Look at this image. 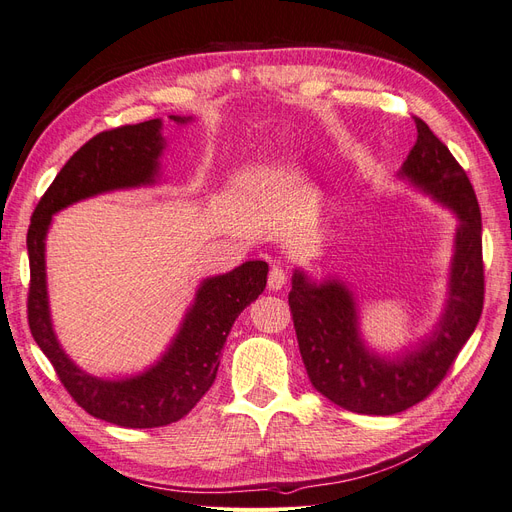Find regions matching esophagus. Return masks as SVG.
Returning a JSON list of instances; mask_svg holds the SVG:
<instances>
[{"instance_id":"34e87169","label":"esophagus","mask_w":512,"mask_h":512,"mask_svg":"<svg viewBox=\"0 0 512 512\" xmlns=\"http://www.w3.org/2000/svg\"><path fill=\"white\" fill-rule=\"evenodd\" d=\"M286 282H288V275H286V271H284L282 267L273 265V267H271V271H269V280H267L269 290H275V292H277V290H282Z\"/></svg>"}]
</instances>
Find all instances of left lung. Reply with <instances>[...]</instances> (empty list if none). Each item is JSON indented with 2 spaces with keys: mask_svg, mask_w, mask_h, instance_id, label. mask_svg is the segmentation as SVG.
I'll list each match as a JSON object with an SVG mask.
<instances>
[{
  "mask_svg": "<svg viewBox=\"0 0 512 512\" xmlns=\"http://www.w3.org/2000/svg\"><path fill=\"white\" fill-rule=\"evenodd\" d=\"M414 123L416 143L397 179L457 220L436 327L418 342L380 352L361 331V307L348 280L339 275L314 280L303 267L292 271L288 303L307 376L320 395L356 414L389 416L425 399L446 376L483 312V224L472 183L427 123Z\"/></svg>",
  "mask_w": 512,
  "mask_h": 512,
  "instance_id": "8db88e82",
  "label": "left lung"
}]
</instances>
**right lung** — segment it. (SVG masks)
Instances as JSON below:
<instances>
[{"instance_id":"right-lung-1","label":"right lung","mask_w":512,"mask_h":512,"mask_svg":"<svg viewBox=\"0 0 512 512\" xmlns=\"http://www.w3.org/2000/svg\"><path fill=\"white\" fill-rule=\"evenodd\" d=\"M179 126L194 117L170 115ZM162 119L102 132L85 143L59 170L38 203L27 232L29 329L76 404L100 421L128 429H151L179 421L215 380L220 354L232 324L267 286L265 260H245L228 273L200 280L190 307L166 350L143 371L102 378L76 365L57 339L49 286H46V237L53 215L66 207L108 192L138 190L162 181Z\"/></svg>"}]
</instances>
